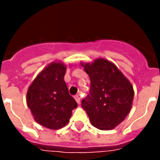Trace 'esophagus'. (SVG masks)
<instances>
[{
    "label": "esophagus",
    "mask_w": 160,
    "mask_h": 160,
    "mask_svg": "<svg viewBox=\"0 0 160 160\" xmlns=\"http://www.w3.org/2000/svg\"><path fill=\"white\" fill-rule=\"evenodd\" d=\"M74 99L76 100V102L78 103V104H80V97L79 96V95H76V96L74 97Z\"/></svg>",
    "instance_id": "1"
}]
</instances>
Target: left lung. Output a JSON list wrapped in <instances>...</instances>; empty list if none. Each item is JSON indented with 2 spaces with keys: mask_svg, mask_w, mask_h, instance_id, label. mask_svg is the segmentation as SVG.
<instances>
[{
  "mask_svg": "<svg viewBox=\"0 0 160 160\" xmlns=\"http://www.w3.org/2000/svg\"><path fill=\"white\" fill-rule=\"evenodd\" d=\"M91 80L90 94L82 100L92 126L111 130L130 112L134 88L114 63L104 58L80 62Z\"/></svg>",
  "mask_w": 160,
  "mask_h": 160,
  "instance_id": "obj_1",
  "label": "left lung"
}]
</instances>
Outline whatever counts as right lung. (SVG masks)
Listing matches in <instances>:
<instances>
[{
  "instance_id": "1",
  "label": "right lung",
  "mask_w": 160,
  "mask_h": 160,
  "mask_svg": "<svg viewBox=\"0 0 160 160\" xmlns=\"http://www.w3.org/2000/svg\"><path fill=\"white\" fill-rule=\"evenodd\" d=\"M66 70L63 62L49 63L33 80L26 93V103L34 120L49 129L66 126L72 111L78 106L64 81Z\"/></svg>"
}]
</instances>
